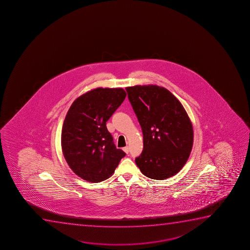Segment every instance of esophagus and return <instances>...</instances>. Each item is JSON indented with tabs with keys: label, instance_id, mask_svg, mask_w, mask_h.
<instances>
[{
	"label": "esophagus",
	"instance_id": "esophagus-1",
	"mask_svg": "<svg viewBox=\"0 0 250 250\" xmlns=\"http://www.w3.org/2000/svg\"><path fill=\"white\" fill-rule=\"evenodd\" d=\"M123 150L125 153L129 152V147H128V146L124 147Z\"/></svg>",
	"mask_w": 250,
	"mask_h": 250
}]
</instances>
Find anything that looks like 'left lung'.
I'll use <instances>...</instances> for the list:
<instances>
[{
    "mask_svg": "<svg viewBox=\"0 0 250 250\" xmlns=\"http://www.w3.org/2000/svg\"><path fill=\"white\" fill-rule=\"evenodd\" d=\"M143 133V150L135 163L145 176L167 179L188 162L193 146L191 120L168 89L154 84L127 87Z\"/></svg>",
    "mask_w": 250,
    "mask_h": 250,
    "instance_id": "obj_1",
    "label": "left lung"
}]
</instances>
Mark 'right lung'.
Wrapping results in <instances>:
<instances>
[{
  "label": "right lung",
  "mask_w": 250,
  "mask_h": 250,
  "mask_svg": "<svg viewBox=\"0 0 250 250\" xmlns=\"http://www.w3.org/2000/svg\"><path fill=\"white\" fill-rule=\"evenodd\" d=\"M126 97L121 88H97L77 98L66 115L62 154L71 170L87 182L108 179L125 156L117 149L106 122Z\"/></svg>",
  "instance_id": "right-lung-1"
}]
</instances>
